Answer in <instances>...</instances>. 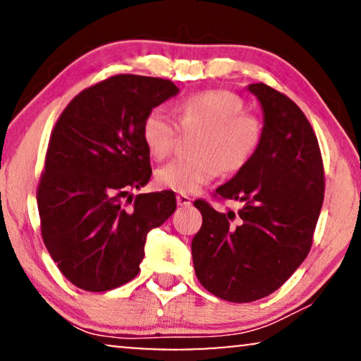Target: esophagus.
Instances as JSON below:
<instances>
[{
	"mask_svg": "<svg viewBox=\"0 0 361 361\" xmlns=\"http://www.w3.org/2000/svg\"><path fill=\"white\" fill-rule=\"evenodd\" d=\"M176 200H177V205H179V207H189L192 204V199L185 194H177Z\"/></svg>",
	"mask_w": 361,
	"mask_h": 361,
	"instance_id": "1",
	"label": "esophagus"
}]
</instances>
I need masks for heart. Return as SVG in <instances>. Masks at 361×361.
Here are the masks:
<instances>
[{
	"mask_svg": "<svg viewBox=\"0 0 361 361\" xmlns=\"http://www.w3.org/2000/svg\"><path fill=\"white\" fill-rule=\"evenodd\" d=\"M176 120L162 108H152L142 120L141 136L156 159H166L184 135L192 141L194 156L162 166L156 182L164 189L192 194L221 172L236 174L258 154L264 141V121L245 111V102L226 90L189 95L176 105Z\"/></svg>",
	"mask_w": 361,
	"mask_h": 361,
	"instance_id": "1",
	"label": "heart"
}]
</instances>
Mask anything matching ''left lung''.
Listing matches in <instances>:
<instances>
[{
    "mask_svg": "<svg viewBox=\"0 0 361 361\" xmlns=\"http://www.w3.org/2000/svg\"><path fill=\"white\" fill-rule=\"evenodd\" d=\"M264 111V141L255 159L214 194L240 200L216 212L199 199L202 226L192 240L197 279L216 298L253 302L279 289L312 246L324 202V162L302 110L266 83L248 87Z\"/></svg>",
    "mask_w": 361,
    "mask_h": 361,
    "instance_id": "obj_1",
    "label": "left lung"
}]
</instances>
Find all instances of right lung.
I'll return each mask as SVG.
<instances>
[{"mask_svg": "<svg viewBox=\"0 0 361 361\" xmlns=\"http://www.w3.org/2000/svg\"><path fill=\"white\" fill-rule=\"evenodd\" d=\"M177 92L167 78L120 73L82 90L59 116L36 197L44 245L77 288L103 293L136 278L147 231L174 214L172 190L135 202L130 190L152 174L142 120Z\"/></svg>", "mask_w": 361, "mask_h": 361, "instance_id": "right-lung-1", "label": "right lung"}]
</instances>
